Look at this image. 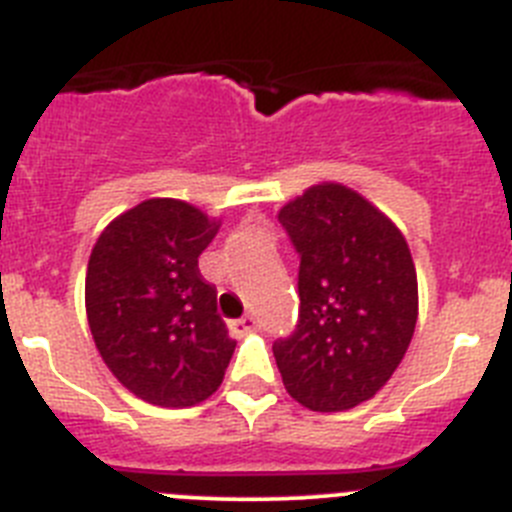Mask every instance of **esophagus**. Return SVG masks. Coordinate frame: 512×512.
<instances>
[{
    "mask_svg": "<svg viewBox=\"0 0 512 512\" xmlns=\"http://www.w3.org/2000/svg\"><path fill=\"white\" fill-rule=\"evenodd\" d=\"M256 325H259V320L253 318V315H243V318H238L230 323V330H233L235 336H246V333L256 330Z\"/></svg>",
    "mask_w": 512,
    "mask_h": 512,
    "instance_id": "esophagus-1",
    "label": "esophagus"
}]
</instances>
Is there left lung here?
<instances>
[{
	"mask_svg": "<svg viewBox=\"0 0 512 512\" xmlns=\"http://www.w3.org/2000/svg\"><path fill=\"white\" fill-rule=\"evenodd\" d=\"M300 253V320L274 341L287 392L315 413L372 400L395 374L418 320L405 235L359 192L323 182L279 210Z\"/></svg>",
	"mask_w": 512,
	"mask_h": 512,
	"instance_id": "1",
	"label": "left lung"
}]
</instances>
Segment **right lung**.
Wrapping results in <instances>:
<instances>
[{
	"instance_id": "right-lung-1",
	"label": "right lung",
	"mask_w": 512,
	"mask_h": 512,
	"mask_svg": "<svg viewBox=\"0 0 512 512\" xmlns=\"http://www.w3.org/2000/svg\"><path fill=\"white\" fill-rule=\"evenodd\" d=\"M217 228L194 205L156 197L115 217L89 256L84 297L99 356L151 405L207 400L235 351L197 264Z\"/></svg>"
}]
</instances>
